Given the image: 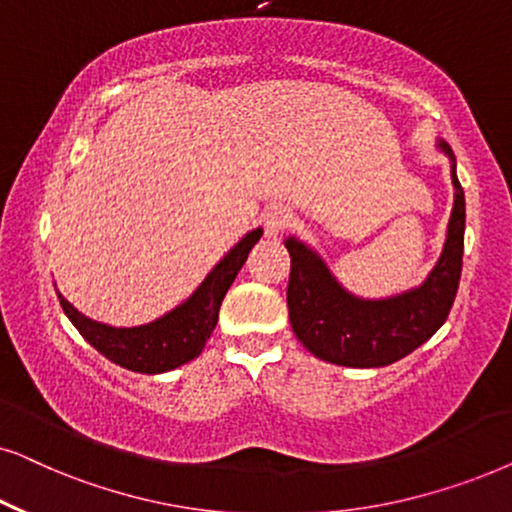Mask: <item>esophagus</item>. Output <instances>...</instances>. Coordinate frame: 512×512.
<instances>
[{
  "label": "esophagus",
  "mask_w": 512,
  "mask_h": 512,
  "mask_svg": "<svg viewBox=\"0 0 512 512\" xmlns=\"http://www.w3.org/2000/svg\"><path fill=\"white\" fill-rule=\"evenodd\" d=\"M291 223V214L289 209L284 207H272L268 214L263 216V230H265V237H277L282 230H287Z\"/></svg>",
  "instance_id": "1"
}]
</instances>
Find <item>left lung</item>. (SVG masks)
I'll use <instances>...</instances> for the list:
<instances>
[{
  "label": "left lung",
  "instance_id": "obj_1",
  "mask_svg": "<svg viewBox=\"0 0 512 512\" xmlns=\"http://www.w3.org/2000/svg\"><path fill=\"white\" fill-rule=\"evenodd\" d=\"M440 148L451 157L454 209L440 261L418 289L383 301H364L336 282L313 249L294 237L284 242L291 256L287 287L291 329L320 360L357 369L386 367L414 353L449 317L463 268L466 197L456 178L454 152L444 141Z\"/></svg>",
  "mask_w": 512,
  "mask_h": 512
}]
</instances>
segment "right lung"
<instances>
[{
  "label": "right lung",
  "instance_id": "right-lung-1",
  "mask_svg": "<svg viewBox=\"0 0 512 512\" xmlns=\"http://www.w3.org/2000/svg\"><path fill=\"white\" fill-rule=\"evenodd\" d=\"M263 230H251L228 251V256L209 272L207 280L183 305L171 310L159 320L143 324V327L115 329L108 324L94 322L82 313H77L65 298L58 294L65 315L75 324L79 334L89 341L98 353L108 357L119 367L138 371V374H162L181 364L195 360L209 341L211 331L218 322V310L230 284L235 282L237 272L242 270L249 251L261 240Z\"/></svg>",
  "mask_w": 512,
  "mask_h": 512
}]
</instances>
